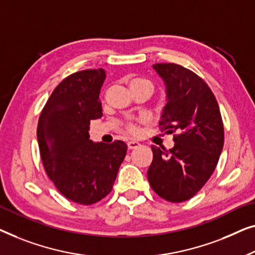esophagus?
<instances>
[{
    "mask_svg": "<svg viewBox=\"0 0 255 255\" xmlns=\"http://www.w3.org/2000/svg\"><path fill=\"white\" fill-rule=\"evenodd\" d=\"M127 146H128L129 150H132V149L138 148L139 143L136 142V141H129V142H127Z\"/></svg>",
    "mask_w": 255,
    "mask_h": 255,
    "instance_id": "34e87169",
    "label": "esophagus"
}]
</instances>
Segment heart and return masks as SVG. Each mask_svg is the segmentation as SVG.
I'll return each mask as SVG.
<instances>
[{"label": "heart", "mask_w": 255, "mask_h": 255, "mask_svg": "<svg viewBox=\"0 0 255 255\" xmlns=\"http://www.w3.org/2000/svg\"><path fill=\"white\" fill-rule=\"evenodd\" d=\"M128 84L131 92L142 90L149 92L150 95H151V92L153 91V83L145 77H132L129 80ZM125 130H126V132H128L129 135H136L138 132V127L137 125L134 123H129L125 126Z\"/></svg>", "instance_id": "obj_1"}]
</instances>
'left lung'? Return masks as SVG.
Segmentation results:
<instances>
[{
	"mask_svg": "<svg viewBox=\"0 0 255 255\" xmlns=\"http://www.w3.org/2000/svg\"><path fill=\"white\" fill-rule=\"evenodd\" d=\"M153 69L166 85L167 103L159 128L174 134L170 150L151 145L148 180L168 202L193 198L209 180L224 144V127L213 91L202 78L175 63H156Z\"/></svg>",
	"mask_w": 255,
	"mask_h": 255,
	"instance_id": "1",
	"label": "left lung"
}]
</instances>
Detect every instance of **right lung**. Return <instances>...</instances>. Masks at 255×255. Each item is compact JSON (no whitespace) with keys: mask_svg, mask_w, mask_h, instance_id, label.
<instances>
[{"mask_svg":"<svg viewBox=\"0 0 255 255\" xmlns=\"http://www.w3.org/2000/svg\"><path fill=\"white\" fill-rule=\"evenodd\" d=\"M105 70L87 69L64 78L41 111L37 137L46 173L61 194L93 204L112 191L127 144L92 142L90 121L103 116L99 100Z\"/></svg>","mask_w":255,"mask_h":255,"instance_id":"obj_1","label":"right lung"}]
</instances>
